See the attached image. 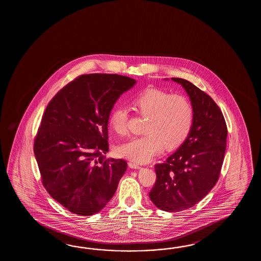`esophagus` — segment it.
Returning a JSON list of instances; mask_svg holds the SVG:
<instances>
[{
    "mask_svg": "<svg viewBox=\"0 0 261 261\" xmlns=\"http://www.w3.org/2000/svg\"><path fill=\"white\" fill-rule=\"evenodd\" d=\"M128 167L132 169H140L141 167L139 166L138 164L134 163V162H128Z\"/></svg>",
    "mask_w": 261,
    "mask_h": 261,
    "instance_id": "1",
    "label": "esophagus"
}]
</instances>
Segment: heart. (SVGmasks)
I'll return each instance as SVG.
<instances>
[{
    "label": "heart",
    "instance_id": "heart-1",
    "mask_svg": "<svg viewBox=\"0 0 261 261\" xmlns=\"http://www.w3.org/2000/svg\"><path fill=\"white\" fill-rule=\"evenodd\" d=\"M134 106L141 115L149 117L143 136L118 145L117 154L135 163H147L167 148H175L189 136L193 123V109L182 95L148 89L139 94ZM129 110L117 106L110 114L109 124L118 135L127 133Z\"/></svg>",
    "mask_w": 261,
    "mask_h": 261
}]
</instances>
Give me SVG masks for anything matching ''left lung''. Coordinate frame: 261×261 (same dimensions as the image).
<instances>
[{"instance_id": "8db88e82", "label": "left lung", "mask_w": 261, "mask_h": 261, "mask_svg": "<svg viewBox=\"0 0 261 261\" xmlns=\"http://www.w3.org/2000/svg\"><path fill=\"white\" fill-rule=\"evenodd\" d=\"M168 80V79H166ZM189 97L193 123L189 136L165 163L155 165L156 180L149 198L166 212L187 210L217 184L227 147V129L221 110L209 95L182 78H172Z\"/></svg>"}]
</instances>
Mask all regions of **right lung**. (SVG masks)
Returning <instances> with one entry per match:
<instances>
[{"mask_svg":"<svg viewBox=\"0 0 261 261\" xmlns=\"http://www.w3.org/2000/svg\"><path fill=\"white\" fill-rule=\"evenodd\" d=\"M135 84L118 74L80 75L58 92L44 111L34 155L44 189L73 214L99 213L127 170L126 161L103 154L108 152L112 109Z\"/></svg>","mask_w":261,"mask_h":261,"instance_id":"1","label":"right lung"}]
</instances>
